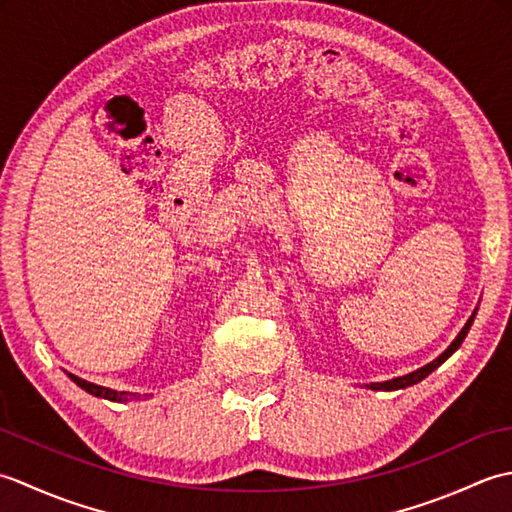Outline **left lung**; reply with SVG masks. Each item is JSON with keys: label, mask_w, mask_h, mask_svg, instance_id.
Listing matches in <instances>:
<instances>
[{"label": "left lung", "mask_w": 512, "mask_h": 512, "mask_svg": "<svg viewBox=\"0 0 512 512\" xmlns=\"http://www.w3.org/2000/svg\"><path fill=\"white\" fill-rule=\"evenodd\" d=\"M475 314H477V308L473 310V314L469 317V321L464 323V328L460 330V334L455 336V341L447 347V350H444L436 361H431V363H427L424 367H420V369H416V372H409V374H405V376H396V378H391V380H383V383H369V385H365L367 389H372V391H396V389H407V387H411V385H416V383H420L422 378H427L433 369H438L444 361H447V358L458 350V347L462 345V341L466 339V334H469V330H471V325H473V319H475Z\"/></svg>", "instance_id": "8db88e82"}]
</instances>
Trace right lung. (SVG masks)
Instances as JSON below:
<instances>
[{
	"instance_id": "obj_1",
	"label": "right lung",
	"mask_w": 512,
	"mask_h": 512,
	"mask_svg": "<svg viewBox=\"0 0 512 512\" xmlns=\"http://www.w3.org/2000/svg\"><path fill=\"white\" fill-rule=\"evenodd\" d=\"M76 385H79L81 389L88 391V394L96 396V398H105V400H112V402H129V400H140V398H149V394L140 396V394H132V391H116V389H110V387H101V385H94V383H88V380H83L79 376L74 374H68Z\"/></svg>"
}]
</instances>
